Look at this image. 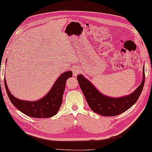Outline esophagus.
Returning a JSON list of instances; mask_svg holds the SVG:
<instances>
[{
    "instance_id": "esophagus-1",
    "label": "esophagus",
    "mask_w": 152,
    "mask_h": 152,
    "mask_svg": "<svg viewBox=\"0 0 152 152\" xmlns=\"http://www.w3.org/2000/svg\"><path fill=\"white\" fill-rule=\"evenodd\" d=\"M72 72H73V76H76L78 74L80 73V70L79 68H74V69L72 70Z\"/></svg>"
}]
</instances>
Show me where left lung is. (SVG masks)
Returning a JSON list of instances; mask_svg holds the SVG:
<instances>
[{"instance_id":"1","label":"left lung","mask_w":152,"mask_h":152,"mask_svg":"<svg viewBox=\"0 0 152 152\" xmlns=\"http://www.w3.org/2000/svg\"><path fill=\"white\" fill-rule=\"evenodd\" d=\"M77 80L92 111L100 115L113 117L125 112L137 102L144 85V68H143V79L140 85L133 93L121 97H111L101 94L82 74L77 76Z\"/></svg>"}]
</instances>
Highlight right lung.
<instances>
[{"label":"right lung","instance_id":"add662e5","mask_svg":"<svg viewBox=\"0 0 152 152\" xmlns=\"http://www.w3.org/2000/svg\"><path fill=\"white\" fill-rule=\"evenodd\" d=\"M72 76L71 71L62 73L56 80L47 95L36 102L20 100L15 97L9 91L4 79L6 91L12 103L23 114L34 118H49L58 111L62 102V96L66 80Z\"/></svg>","mask_w":152,"mask_h":152}]
</instances>
